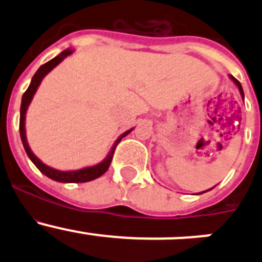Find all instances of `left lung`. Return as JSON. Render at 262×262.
<instances>
[{
    "label": "left lung",
    "mask_w": 262,
    "mask_h": 262,
    "mask_svg": "<svg viewBox=\"0 0 262 262\" xmlns=\"http://www.w3.org/2000/svg\"><path fill=\"white\" fill-rule=\"evenodd\" d=\"M229 78H231V80H232V81H233V82H234V83H236V86H237V87H238V90H239V94H241L242 99H245V95H244V90H242V86H241V83H239V82H238V81H237V80H236V78H234V77H233V76H232V75H229ZM212 189H213V187H212ZM212 189H209V190H212ZM209 190H207V191H209ZM207 191H202V192H199V194H203V192H207Z\"/></svg>",
    "instance_id": "8db88e82"
}]
</instances>
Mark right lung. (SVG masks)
Listing matches in <instances>:
<instances>
[{"label":"right lung","mask_w":262,"mask_h":262,"mask_svg":"<svg viewBox=\"0 0 262 262\" xmlns=\"http://www.w3.org/2000/svg\"><path fill=\"white\" fill-rule=\"evenodd\" d=\"M75 52L73 49L68 48L66 50H63L62 53L54 57L53 59H50L49 62H47L46 64L41 66L38 71L35 72V75L33 76L31 78L30 84H29L28 90L25 91V94L23 95V99H21V107H20V137H21V142H23L24 148H25V152L26 155L29 156V158L31 160V162L38 167V170L40 171L41 173H44L46 176H48L49 179L52 180L58 181V182H87V181H91L95 180V179L100 178L101 175H104L105 172L107 171L109 168L110 163H112L113 160V156H114L115 152V148L118 146L119 142L121 141V138H124L125 136H128L133 128L129 129V130L124 132L120 137L115 141V143L113 144L112 149H110L109 155L104 158L100 163L95 166H90V167H83L80 168V170H75V171H60L57 170V168H53L50 166L46 165V163L41 162L38 157L33 153V150L30 149L28 143V139H26V130H25V118H26V112H28V107L30 105L31 100H33L34 95H35L36 90H38L39 84L41 83L43 78L46 77L47 75L53 70V68L57 67L60 62H62L64 58H67L68 55H71L72 53Z\"/></svg>","instance_id":"right-lung-1"}]
</instances>
